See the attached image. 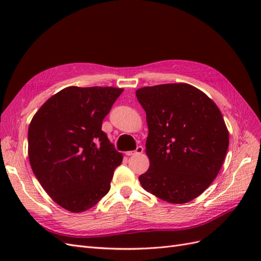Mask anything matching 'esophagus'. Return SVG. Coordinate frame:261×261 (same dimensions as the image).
I'll return each mask as SVG.
<instances>
[{
    "instance_id": "1",
    "label": "esophagus",
    "mask_w": 261,
    "mask_h": 261,
    "mask_svg": "<svg viewBox=\"0 0 261 261\" xmlns=\"http://www.w3.org/2000/svg\"><path fill=\"white\" fill-rule=\"evenodd\" d=\"M144 151V147L143 146H138L134 151H127L126 152V155H135V154H139Z\"/></svg>"
}]
</instances>
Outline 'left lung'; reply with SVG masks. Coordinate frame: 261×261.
<instances>
[{
	"instance_id": "obj_1",
	"label": "left lung",
	"mask_w": 261,
	"mask_h": 261,
	"mask_svg": "<svg viewBox=\"0 0 261 261\" xmlns=\"http://www.w3.org/2000/svg\"><path fill=\"white\" fill-rule=\"evenodd\" d=\"M136 97L147 115L146 153L150 167L141 186L171 203L195 199L222 167L228 132L219 108L187 84L144 87Z\"/></svg>"
}]
</instances>
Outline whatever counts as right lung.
I'll return each mask as SVG.
<instances>
[{
  "label": "right lung",
  "instance_id": "add662e5",
  "mask_svg": "<svg viewBox=\"0 0 261 261\" xmlns=\"http://www.w3.org/2000/svg\"><path fill=\"white\" fill-rule=\"evenodd\" d=\"M123 89L67 87L38 110L28 128V155L39 183L64 209L83 212L110 191L123 154L102 130Z\"/></svg>",
  "mask_w": 261,
  "mask_h": 261
}]
</instances>
